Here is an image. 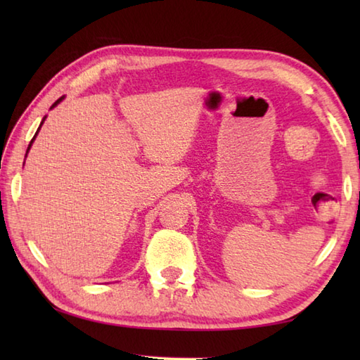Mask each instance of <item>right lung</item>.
Wrapping results in <instances>:
<instances>
[{
	"instance_id": "right-lung-1",
	"label": "right lung",
	"mask_w": 360,
	"mask_h": 360,
	"mask_svg": "<svg viewBox=\"0 0 360 360\" xmlns=\"http://www.w3.org/2000/svg\"><path fill=\"white\" fill-rule=\"evenodd\" d=\"M63 98H65V96H63V97H60V98H58V101H57V102H56V103H53V105H52V106H51V110H52V108H56V106H57V105H58V103H60V102H62V101H63ZM44 120H46V116H44V117H43V120H41V124H40V127H38V129H37V133H35V136H34V137H32V141H30V143H29V147H27V150H26V156H27V153H29V150H30V147H32V143H34V141H35V137H37V134H38V131H40V128H41V125H43V124H44ZM26 156H25V158H26Z\"/></svg>"
}]
</instances>
